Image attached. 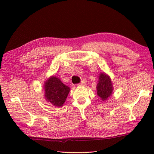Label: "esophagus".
<instances>
[{
  "instance_id": "esophagus-1",
  "label": "esophagus",
  "mask_w": 154,
  "mask_h": 154,
  "mask_svg": "<svg viewBox=\"0 0 154 154\" xmlns=\"http://www.w3.org/2000/svg\"><path fill=\"white\" fill-rule=\"evenodd\" d=\"M86 82H87V81L85 80V79H83L82 81V82H81L80 83H79V84H78V85H85V83H86Z\"/></svg>"
}]
</instances>
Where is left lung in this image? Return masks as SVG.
<instances>
[{
	"label": "left lung",
	"instance_id": "8db88e82",
	"mask_svg": "<svg viewBox=\"0 0 154 154\" xmlns=\"http://www.w3.org/2000/svg\"><path fill=\"white\" fill-rule=\"evenodd\" d=\"M97 94L102 100H106L113 94V85L111 78L105 72H101L98 76V82L96 85Z\"/></svg>",
	"mask_w": 154,
	"mask_h": 154
}]
</instances>
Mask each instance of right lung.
I'll return each instance as SVG.
<instances>
[{
  "instance_id": "right-lung-1",
  "label": "right lung",
  "mask_w": 154,
  "mask_h": 154,
  "mask_svg": "<svg viewBox=\"0 0 154 154\" xmlns=\"http://www.w3.org/2000/svg\"><path fill=\"white\" fill-rule=\"evenodd\" d=\"M44 88L47 101L56 107H60L63 105L70 92V88L54 76L49 77L46 81Z\"/></svg>"
}]
</instances>
